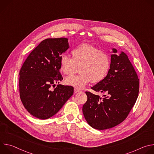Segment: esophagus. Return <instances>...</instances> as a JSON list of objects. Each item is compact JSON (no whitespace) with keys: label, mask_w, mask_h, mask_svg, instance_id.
<instances>
[{"label":"esophagus","mask_w":154,"mask_h":154,"mask_svg":"<svg viewBox=\"0 0 154 154\" xmlns=\"http://www.w3.org/2000/svg\"><path fill=\"white\" fill-rule=\"evenodd\" d=\"M80 90H79L77 89V88H75V89H74V93H79V92H80Z\"/></svg>","instance_id":"obj_1"}]
</instances>
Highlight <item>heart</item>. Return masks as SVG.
I'll return each mask as SVG.
<instances>
[{
  "label": "heart",
  "mask_w": 154,
  "mask_h": 154,
  "mask_svg": "<svg viewBox=\"0 0 154 154\" xmlns=\"http://www.w3.org/2000/svg\"><path fill=\"white\" fill-rule=\"evenodd\" d=\"M73 58L64 54L60 58V69L66 75L75 73L80 67V74L71 75L65 80L67 85L81 89L91 81L97 83L107 74L110 66V57L106 52L87 44L72 51Z\"/></svg>",
  "instance_id": "1"
}]
</instances>
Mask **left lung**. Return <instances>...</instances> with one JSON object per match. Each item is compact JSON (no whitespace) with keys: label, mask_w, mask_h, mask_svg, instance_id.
Instances as JSON below:
<instances>
[{"label":"left lung","mask_w":154,"mask_h":154,"mask_svg":"<svg viewBox=\"0 0 154 154\" xmlns=\"http://www.w3.org/2000/svg\"><path fill=\"white\" fill-rule=\"evenodd\" d=\"M112 51L106 76L91 88L96 92L105 93V97L86 91L88 99L82 108L88 124L97 130L110 128L121 123L135 105L139 93V79L127 55L123 52L119 55L116 49Z\"/></svg>","instance_id":"left-lung-1"}]
</instances>
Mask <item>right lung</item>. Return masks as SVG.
I'll return each mask as SVG.
<instances>
[{"label": "right lung", "mask_w": 154, "mask_h": 154, "mask_svg": "<svg viewBox=\"0 0 154 154\" xmlns=\"http://www.w3.org/2000/svg\"><path fill=\"white\" fill-rule=\"evenodd\" d=\"M66 38L42 41L27 57L19 72L20 98L33 116L47 119L55 115L73 94L74 88L58 84L61 54L69 48Z\"/></svg>", "instance_id": "1"}]
</instances>
